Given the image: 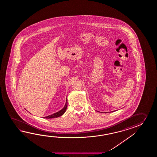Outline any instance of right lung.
Returning <instances> with one entry per match:
<instances>
[{"label": "right lung", "instance_id": "1", "mask_svg": "<svg viewBox=\"0 0 157 157\" xmlns=\"http://www.w3.org/2000/svg\"><path fill=\"white\" fill-rule=\"evenodd\" d=\"M67 99L66 100V102L65 104V105L64 107L61 109V110L58 111V112H56L55 113H53L52 115H49V116H48L47 117H44L43 118H57V117H60L61 116H62L66 112V110L67 109Z\"/></svg>", "mask_w": 157, "mask_h": 157}]
</instances>
